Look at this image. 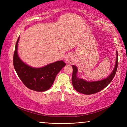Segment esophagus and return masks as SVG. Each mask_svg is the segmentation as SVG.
<instances>
[{
	"instance_id": "1",
	"label": "esophagus",
	"mask_w": 127,
	"mask_h": 127,
	"mask_svg": "<svg viewBox=\"0 0 127 127\" xmlns=\"http://www.w3.org/2000/svg\"><path fill=\"white\" fill-rule=\"evenodd\" d=\"M65 62L68 64H72L74 61V56L72 54H68L65 57Z\"/></svg>"
}]
</instances>
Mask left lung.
Wrapping results in <instances>:
<instances>
[{
	"label": "left lung",
	"mask_w": 127,
	"mask_h": 127,
	"mask_svg": "<svg viewBox=\"0 0 127 127\" xmlns=\"http://www.w3.org/2000/svg\"><path fill=\"white\" fill-rule=\"evenodd\" d=\"M116 54H117V58H116L115 65L112 73L106 78L101 81L88 82L83 79L78 78L77 76V72H78L77 68L75 65H72L73 73L72 82L74 89L79 93L86 95H91L97 93L106 87L113 80L115 75L116 72H117L118 57L117 51Z\"/></svg>",
	"instance_id": "obj_1"
}]
</instances>
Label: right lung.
I'll return each instance as SVG.
<instances>
[{"mask_svg":"<svg viewBox=\"0 0 127 127\" xmlns=\"http://www.w3.org/2000/svg\"><path fill=\"white\" fill-rule=\"evenodd\" d=\"M20 36L16 44L13 65L19 78L27 88L38 92L45 91L53 84L57 74L65 65L63 61L55 62L42 68H32L21 61L17 53Z\"/></svg>","mask_w":127,"mask_h":127,"instance_id":"add662e5","label":"right lung"}]
</instances>
